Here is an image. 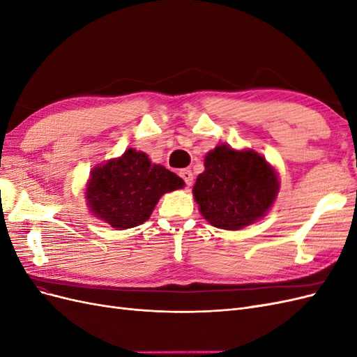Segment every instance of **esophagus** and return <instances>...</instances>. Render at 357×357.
Masks as SVG:
<instances>
[{
  "label": "esophagus",
  "mask_w": 357,
  "mask_h": 357,
  "mask_svg": "<svg viewBox=\"0 0 357 357\" xmlns=\"http://www.w3.org/2000/svg\"><path fill=\"white\" fill-rule=\"evenodd\" d=\"M178 176L183 178V181L186 183V186H190L192 181H193V174L190 169H180L178 171Z\"/></svg>",
  "instance_id": "34e87169"
}]
</instances>
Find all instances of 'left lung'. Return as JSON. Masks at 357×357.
I'll use <instances>...</instances> for the list:
<instances>
[{
    "label": "left lung",
    "instance_id": "left-lung-1",
    "mask_svg": "<svg viewBox=\"0 0 357 357\" xmlns=\"http://www.w3.org/2000/svg\"><path fill=\"white\" fill-rule=\"evenodd\" d=\"M205 171L193 186L199 210L215 228L236 231L256 222L271 207L278 180L257 153L218 146L204 159Z\"/></svg>",
    "mask_w": 357,
    "mask_h": 357
}]
</instances>
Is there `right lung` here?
<instances>
[{
	"instance_id": "add662e5",
	"label": "right lung",
	"mask_w": 357,
	"mask_h": 357,
	"mask_svg": "<svg viewBox=\"0 0 357 357\" xmlns=\"http://www.w3.org/2000/svg\"><path fill=\"white\" fill-rule=\"evenodd\" d=\"M183 180L149 156L128 149L119 158L96 167L86 189L89 208L113 228L128 229L146 222L159 198L181 189Z\"/></svg>"
}]
</instances>
